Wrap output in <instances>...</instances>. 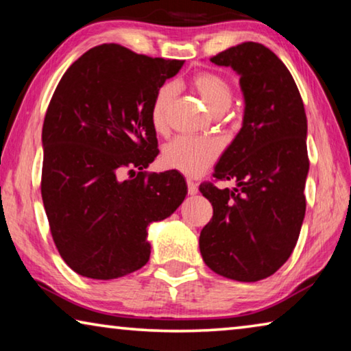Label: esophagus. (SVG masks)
Instances as JSON below:
<instances>
[{
    "label": "esophagus",
    "mask_w": 351,
    "mask_h": 351,
    "mask_svg": "<svg viewBox=\"0 0 351 351\" xmlns=\"http://www.w3.org/2000/svg\"><path fill=\"white\" fill-rule=\"evenodd\" d=\"M187 192L189 195H197L198 193L197 182H193L192 180H187Z\"/></svg>",
    "instance_id": "1"
}]
</instances>
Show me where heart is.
Wrapping results in <instances>:
<instances>
[{"label":"heart","mask_w":351,"mask_h":351,"mask_svg":"<svg viewBox=\"0 0 351 351\" xmlns=\"http://www.w3.org/2000/svg\"><path fill=\"white\" fill-rule=\"evenodd\" d=\"M193 90L199 94L207 108L212 112H223L232 102V85L224 75L203 71L192 79ZM175 86L165 83L156 91L150 106V122L158 133L167 130V116L171 100L175 97ZM219 154V144L209 138H190L178 136L162 150L165 167L181 171L184 175L197 176L215 162Z\"/></svg>","instance_id":"heart-1"}]
</instances>
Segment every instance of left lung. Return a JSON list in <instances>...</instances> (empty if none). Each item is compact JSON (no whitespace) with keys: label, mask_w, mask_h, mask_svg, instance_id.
I'll use <instances>...</instances> for the list:
<instances>
[{"label":"left lung","mask_w":351,"mask_h":351,"mask_svg":"<svg viewBox=\"0 0 351 351\" xmlns=\"http://www.w3.org/2000/svg\"><path fill=\"white\" fill-rule=\"evenodd\" d=\"M240 74L245 96L243 127L199 192L213 215L199 235L204 263L226 278L257 282L293 254L304 223L306 114L293 75L268 47L246 41L210 58Z\"/></svg>","instance_id":"left-lung-1"}]
</instances>
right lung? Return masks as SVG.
<instances>
[{"label": "right lung", "instance_id": "obj_1", "mask_svg": "<svg viewBox=\"0 0 351 351\" xmlns=\"http://www.w3.org/2000/svg\"><path fill=\"white\" fill-rule=\"evenodd\" d=\"M182 64L110 43L86 51L58 82L41 134V198L52 240L77 274L111 280L142 268L148 224L186 198L176 170L144 171L159 153L153 97Z\"/></svg>", "mask_w": 351, "mask_h": 351}]
</instances>
